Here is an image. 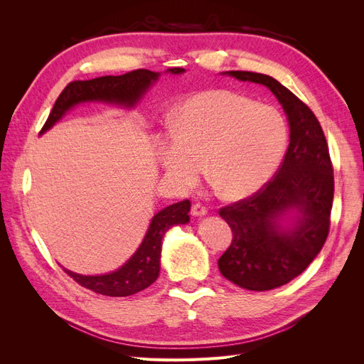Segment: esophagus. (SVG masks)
<instances>
[{
    "label": "esophagus",
    "instance_id": "esophagus-1",
    "mask_svg": "<svg viewBox=\"0 0 364 364\" xmlns=\"http://www.w3.org/2000/svg\"><path fill=\"white\" fill-rule=\"evenodd\" d=\"M191 213H193L194 217H202V215H205L208 213V208L202 202H196L193 205V208H191Z\"/></svg>",
    "mask_w": 364,
    "mask_h": 364
}]
</instances>
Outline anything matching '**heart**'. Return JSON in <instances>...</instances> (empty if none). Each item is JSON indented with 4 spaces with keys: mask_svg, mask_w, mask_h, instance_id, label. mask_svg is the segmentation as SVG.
<instances>
[{
    "mask_svg": "<svg viewBox=\"0 0 364 364\" xmlns=\"http://www.w3.org/2000/svg\"><path fill=\"white\" fill-rule=\"evenodd\" d=\"M287 142L289 124L279 109L215 90L183 102L159 161L182 186L199 182L206 162L217 191L226 199H243L272 179Z\"/></svg>",
    "mask_w": 364,
    "mask_h": 364,
    "instance_id": "obj_1",
    "label": "heart"
}]
</instances>
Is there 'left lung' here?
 <instances>
[{
    "instance_id": "8db88e82",
    "label": "left lung",
    "mask_w": 364,
    "mask_h": 364,
    "mask_svg": "<svg viewBox=\"0 0 364 364\" xmlns=\"http://www.w3.org/2000/svg\"><path fill=\"white\" fill-rule=\"evenodd\" d=\"M228 74L267 86L290 124V144L273 178L218 211L232 229V243L218 258L220 272L241 289L266 291L299 277L323 247L334 199L333 162L322 126L301 98L266 74ZM289 210L300 215L294 228L282 231L276 220Z\"/></svg>"
}]
</instances>
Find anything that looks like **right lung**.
<instances>
[{"instance_id":"1","label":"right lung","mask_w":364,"mask_h":364,"mask_svg":"<svg viewBox=\"0 0 364 364\" xmlns=\"http://www.w3.org/2000/svg\"><path fill=\"white\" fill-rule=\"evenodd\" d=\"M171 74H181L183 68H170ZM158 73L149 70H135L123 75H105L92 80H74L65 86V90L58 97L51 112L41 129V134L48 130L62 115L80 102H109L124 106H134L139 97L147 91V87L158 80ZM188 199L181 200L167 206L153 217L147 234L141 246L123 267L117 272L102 274V277H83L73 273L67 269L71 277L82 287L97 294L123 297L135 294L150 287L159 277L161 266V246L165 232L173 225H183L190 222Z\"/></svg>"}]
</instances>
